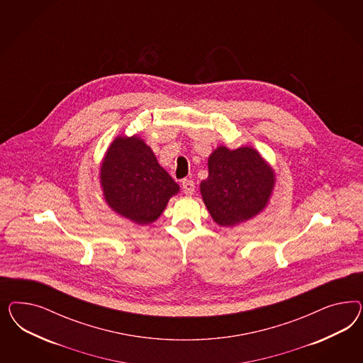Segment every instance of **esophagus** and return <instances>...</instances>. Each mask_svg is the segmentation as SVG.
<instances>
[{
    "label": "esophagus",
    "mask_w": 363,
    "mask_h": 363,
    "mask_svg": "<svg viewBox=\"0 0 363 363\" xmlns=\"http://www.w3.org/2000/svg\"><path fill=\"white\" fill-rule=\"evenodd\" d=\"M194 181L191 179H184L182 181V190L186 196H191L194 193Z\"/></svg>",
    "instance_id": "34e87169"
}]
</instances>
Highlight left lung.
<instances>
[{"label":"left lung","mask_w":363,"mask_h":363,"mask_svg":"<svg viewBox=\"0 0 363 363\" xmlns=\"http://www.w3.org/2000/svg\"><path fill=\"white\" fill-rule=\"evenodd\" d=\"M209 176L201 182L202 199L220 226L250 220L269 203L275 174L253 147L230 150L218 146L210 154Z\"/></svg>","instance_id":"8db88e82"}]
</instances>
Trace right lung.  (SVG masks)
I'll return each mask as SVG.
<instances>
[{
  "instance_id": "obj_1",
  "label": "right lung",
  "mask_w": 363,
  "mask_h": 363,
  "mask_svg": "<svg viewBox=\"0 0 363 363\" xmlns=\"http://www.w3.org/2000/svg\"><path fill=\"white\" fill-rule=\"evenodd\" d=\"M99 182L108 205L122 217L149 225L179 191L153 150L137 135L117 137L101 164Z\"/></svg>"
}]
</instances>
